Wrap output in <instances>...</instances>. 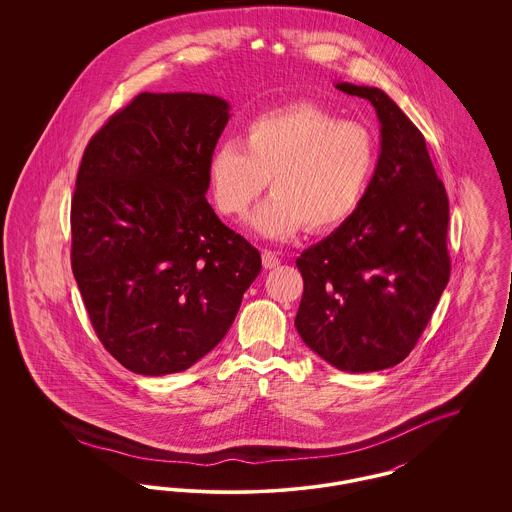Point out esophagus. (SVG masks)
Returning <instances> with one entry per match:
<instances>
[{
  "label": "esophagus",
  "instance_id": "1",
  "mask_svg": "<svg viewBox=\"0 0 512 512\" xmlns=\"http://www.w3.org/2000/svg\"><path fill=\"white\" fill-rule=\"evenodd\" d=\"M280 265V259H278V255L274 253V251H270V249H265L263 251V267L268 268H276Z\"/></svg>",
  "mask_w": 512,
  "mask_h": 512
}]
</instances>
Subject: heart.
<instances>
[{
  "mask_svg": "<svg viewBox=\"0 0 512 512\" xmlns=\"http://www.w3.org/2000/svg\"><path fill=\"white\" fill-rule=\"evenodd\" d=\"M376 163V138L361 122L299 103L253 119L242 144L220 142L207 180L220 213L244 217L268 178L272 192L249 224L268 240H290L303 226L320 232L349 219L365 199Z\"/></svg>",
  "mask_w": 512,
  "mask_h": 512,
  "instance_id": "heart-1",
  "label": "heart"
}]
</instances>
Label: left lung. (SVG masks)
I'll use <instances>...</instances> for the list:
<instances>
[{
  "label": "left lung",
  "mask_w": 512,
  "mask_h": 512,
  "mask_svg": "<svg viewBox=\"0 0 512 512\" xmlns=\"http://www.w3.org/2000/svg\"><path fill=\"white\" fill-rule=\"evenodd\" d=\"M380 121L376 172L359 209L297 257L301 340L343 372L399 365L449 282V199L424 136L380 88L336 82Z\"/></svg>",
  "instance_id": "left-lung-1"
}]
</instances>
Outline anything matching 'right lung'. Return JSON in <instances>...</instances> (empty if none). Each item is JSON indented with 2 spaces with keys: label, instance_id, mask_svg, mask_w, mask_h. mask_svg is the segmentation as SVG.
I'll return each mask as SVG.
<instances>
[{
  "label": "right lung",
  "instance_id": "1",
  "mask_svg": "<svg viewBox=\"0 0 512 512\" xmlns=\"http://www.w3.org/2000/svg\"><path fill=\"white\" fill-rule=\"evenodd\" d=\"M230 119L209 94L144 92L84 151L71 263L103 347L144 376L182 372L219 345L261 255L207 201V163Z\"/></svg>",
  "mask_w": 512,
  "mask_h": 512
}]
</instances>
